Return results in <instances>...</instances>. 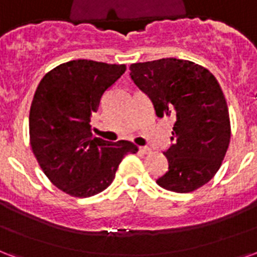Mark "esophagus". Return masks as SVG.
Segmentation results:
<instances>
[{
    "label": "esophagus",
    "instance_id": "obj_1",
    "mask_svg": "<svg viewBox=\"0 0 257 257\" xmlns=\"http://www.w3.org/2000/svg\"><path fill=\"white\" fill-rule=\"evenodd\" d=\"M150 152H152V150H150L149 148H145V146H141L140 148V153L142 154H149Z\"/></svg>",
    "mask_w": 257,
    "mask_h": 257
}]
</instances>
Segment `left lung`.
<instances>
[{
    "label": "left lung",
    "instance_id": "left-lung-1",
    "mask_svg": "<svg viewBox=\"0 0 257 257\" xmlns=\"http://www.w3.org/2000/svg\"><path fill=\"white\" fill-rule=\"evenodd\" d=\"M134 84L149 96L157 116L175 117L164 154L168 171L157 184L186 194L213 179L230 142L227 104L217 78L190 61L163 58L133 63Z\"/></svg>",
    "mask_w": 257,
    "mask_h": 257
}]
</instances>
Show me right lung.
I'll use <instances>...</instances> for the list:
<instances>
[{
	"instance_id": "1",
	"label": "right lung",
	"mask_w": 257,
	"mask_h": 257,
	"mask_svg": "<svg viewBox=\"0 0 257 257\" xmlns=\"http://www.w3.org/2000/svg\"><path fill=\"white\" fill-rule=\"evenodd\" d=\"M124 71V65L77 59L48 71L35 92L31 148L44 175L71 196L88 198L105 190L123 157L138 152L130 141L94 138L89 124L103 94Z\"/></svg>"
}]
</instances>
